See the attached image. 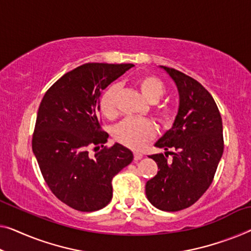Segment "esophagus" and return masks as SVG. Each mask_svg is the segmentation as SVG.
Instances as JSON below:
<instances>
[{
	"mask_svg": "<svg viewBox=\"0 0 251 251\" xmlns=\"http://www.w3.org/2000/svg\"><path fill=\"white\" fill-rule=\"evenodd\" d=\"M142 158H143V154H142L141 152H134V159H135L136 161L137 160H141Z\"/></svg>",
	"mask_w": 251,
	"mask_h": 251,
	"instance_id": "1",
	"label": "esophagus"
}]
</instances>
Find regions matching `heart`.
<instances>
[{
	"label": "heart",
	"mask_w": 251,
	"mask_h": 251,
	"mask_svg": "<svg viewBox=\"0 0 251 251\" xmlns=\"http://www.w3.org/2000/svg\"><path fill=\"white\" fill-rule=\"evenodd\" d=\"M136 84L142 95L150 102L159 100L166 93V87L162 81L154 75H144L138 78ZM119 91L118 84H111L103 92L100 99V110L107 118H113L117 114L116 98ZM153 113L162 124H169L174 118V109L168 103H158L154 106ZM156 134V128L150 119L127 117L114 127V138L123 145L130 149H141L152 140Z\"/></svg>",
	"instance_id": "heart-1"
}]
</instances>
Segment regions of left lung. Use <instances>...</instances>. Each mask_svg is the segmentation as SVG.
<instances>
[{
  "label": "left lung",
  "instance_id": "8db88e82",
  "mask_svg": "<svg viewBox=\"0 0 251 251\" xmlns=\"http://www.w3.org/2000/svg\"><path fill=\"white\" fill-rule=\"evenodd\" d=\"M160 67L177 85L179 108L173 127L154 145L175 152L150 155L159 171L147 182L145 194L156 208L177 212L192 206L211 186L223 154V126L214 99L200 82ZM168 152L173 155L171 162Z\"/></svg>",
  "mask_w": 251,
  "mask_h": 251
}]
</instances>
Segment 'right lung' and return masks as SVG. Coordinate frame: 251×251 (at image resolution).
<instances>
[{
    "label": "right lung",
    "instance_id": "right-lung-1",
    "mask_svg": "<svg viewBox=\"0 0 251 251\" xmlns=\"http://www.w3.org/2000/svg\"><path fill=\"white\" fill-rule=\"evenodd\" d=\"M133 64L87 63L58 78L40 102L32 151L51 193L81 212L101 209L113 198L111 180L133 161V153L115 143L91 157L108 140L99 121L101 91Z\"/></svg>",
    "mask_w": 251,
    "mask_h": 251
}]
</instances>
